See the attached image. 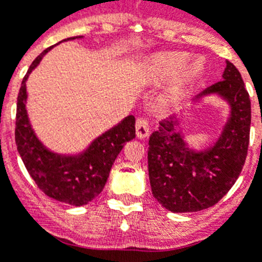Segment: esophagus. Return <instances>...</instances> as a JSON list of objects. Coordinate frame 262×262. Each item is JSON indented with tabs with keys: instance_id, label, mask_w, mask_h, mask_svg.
I'll use <instances>...</instances> for the list:
<instances>
[{
	"instance_id": "obj_1",
	"label": "esophagus",
	"mask_w": 262,
	"mask_h": 262,
	"mask_svg": "<svg viewBox=\"0 0 262 262\" xmlns=\"http://www.w3.org/2000/svg\"><path fill=\"white\" fill-rule=\"evenodd\" d=\"M149 134V123L145 118H140L136 120V136L139 139L147 138Z\"/></svg>"
}]
</instances>
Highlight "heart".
Segmentation results:
<instances>
[{
	"label": "heart",
	"mask_w": 262,
	"mask_h": 262,
	"mask_svg": "<svg viewBox=\"0 0 262 262\" xmlns=\"http://www.w3.org/2000/svg\"><path fill=\"white\" fill-rule=\"evenodd\" d=\"M186 56L182 53H165L152 59L148 66V77L154 84H163L179 72L166 93L170 101L181 98L185 90L193 84L202 72V64L200 61L195 60L184 66Z\"/></svg>",
	"instance_id": "1"
}]
</instances>
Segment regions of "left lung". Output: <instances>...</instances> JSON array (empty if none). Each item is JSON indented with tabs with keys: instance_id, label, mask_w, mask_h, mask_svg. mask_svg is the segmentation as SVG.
<instances>
[{
	"instance_id": "1",
	"label": "left lung",
	"mask_w": 262,
	"mask_h": 262,
	"mask_svg": "<svg viewBox=\"0 0 262 262\" xmlns=\"http://www.w3.org/2000/svg\"><path fill=\"white\" fill-rule=\"evenodd\" d=\"M223 80L206 88L194 98L217 94L230 105V118L214 145L203 151L189 148L178 119L172 115L160 122L149 136L148 174L152 194L172 212L209 209L228 193L240 176L248 152L251 99L240 72L226 61Z\"/></svg>"
}]
</instances>
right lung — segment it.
Listing matches in <instances>:
<instances>
[{
	"label": "right lung",
	"mask_w": 262,
	"mask_h": 262,
	"mask_svg": "<svg viewBox=\"0 0 262 262\" xmlns=\"http://www.w3.org/2000/svg\"><path fill=\"white\" fill-rule=\"evenodd\" d=\"M80 38L82 36L61 41ZM52 48L53 46L43 51L23 77L17 99L15 143L27 172L46 195L67 205L84 206L103 190L117 156L124 144L135 138V117L128 115L120 120L117 126L94 139L81 154L61 155L50 151L39 140L30 123L26 110V81Z\"/></svg>",
	"instance_id": "add662e5"
}]
</instances>
